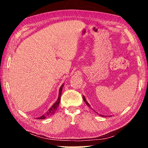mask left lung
I'll return each mask as SVG.
<instances>
[{"mask_svg":"<svg viewBox=\"0 0 148 148\" xmlns=\"http://www.w3.org/2000/svg\"><path fill=\"white\" fill-rule=\"evenodd\" d=\"M83 99H84V102H86V104L87 105V106H88L89 108H91V106H90V105H89V104L88 103V102H87V101H86V98H85V97L84 96H83ZM101 116H102V115H101Z\"/></svg>","mask_w":148,"mask_h":148,"instance_id":"1","label":"left lung"}]
</instances>
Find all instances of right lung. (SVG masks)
<instances>
[{"label": "right lung", "mask_w": 148, "mask_h": 148, "mask_svg": "<svg viewBox=\"0 0 148 148\" xmlns=\"http://www.w3.org/2000/svg\"><path fill=\"white\" fill-rule=\"evenodd\" d=\"M64 84H62V86H61L59 89V97H58V99L57 100V101L55 102V103L52 105V106L50 108L47 110V112H46V114H44L42 115V116L38 117L37 119H46L47 117H49L50 116H52V115L55 114V112L57 110V109L58 108V106L59 105L60 103V100H61V93H62V87H63Z\"/></svg>", "instance_id": "right-lung-1"}]
</instances>
